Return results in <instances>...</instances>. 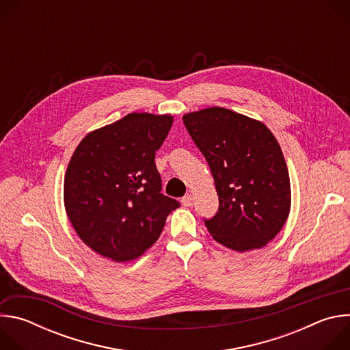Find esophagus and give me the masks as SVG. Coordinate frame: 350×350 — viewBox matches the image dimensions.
Returning a JSON list of instances; mask_svg holds the SVG:
<instances>
[{
	"label": "esophagus",
	"instance_id": "obj_1",
	"mask_svg": "<svg viewBox=\"0 0 350 350\" xmlns=\"http://www.w3.org/2000/svg\"><path fill=\"white\" fill-rule=\"evenodd\" d=\"M183 205L184 206H192V204H193V199H192V195H185L184 198H183Z\"/></svg>",
	"mask_w": 350,
	"mask_h": 350
}]
</instances>
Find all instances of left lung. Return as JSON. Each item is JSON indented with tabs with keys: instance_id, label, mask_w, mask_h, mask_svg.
Wrapping results in <instances>:
<instances>
[{
	"instance_id": "obj_1",
	"label": "left lung",
	"mask_w": 350,
	"mask_h": 350,
	"mask_svg": "<svg viewBox=\"0 0 350 350\" xmlns=\"http://www.w3.org/2000/svg\"><path fill=\"white\" fill-rule=\"evenodd\" d=\"M183 122L219 195L217 213L204 219L209 232L232 251L263 247L291 209L288 167L275 137L262 122L219 107L187 113Z\"/></svg>"
}]
</instances>
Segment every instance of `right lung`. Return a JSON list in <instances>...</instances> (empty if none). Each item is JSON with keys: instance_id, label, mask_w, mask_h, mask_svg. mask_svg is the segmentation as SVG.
I'll list each match as a JSON object with an SVG mask.
<instances>
[{"instance_id": "1", "label": "right lung", "mask_w": 350, "mask_h": 350, "mask_svg": "<svg viewBox=\"0 0 350 350\" xmlns=\"http://www.w3.org/2000/svg\"><path fill=\"white\" fill-rule=\"evenodd\" d=\"M170 115L129 113L87 134L66 169L68 217L94 252L115 262L141 256L159 238L180 202L163 195L155 152Z\"/></svg>"}]
</instances>
